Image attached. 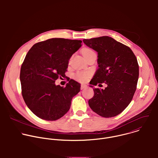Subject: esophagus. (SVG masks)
Wrapping results in <instances>:
<instances>
[{"mask_svg":"<svg viewBox=\"0 0 158 158\" xmlns=\"http://www.w3.org/2000/svg\"><path fill=\"white\" fill-rule=\"evenodd\" d=\"M87 87V85L86 84H82L81 86V89L83 90V89H85Z\"/></svg>","mask_w":158,"mask_h":158,"instance_id":"esophagus-1","label":"esophagus"}]
</instances>
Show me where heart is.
<instances>
[{"label":"heart","mask_w":158,"mask_h":158,"mask_svg":"<svg viewBox=\"0 0 158 158\" xmlns=\"http://www.w3.org/2000/svg\"><path fill=\"white\" fill-rule=\"evenodd\" d=\"M82 54H83L84 57H85V56H91L93 54H96V53L94 52V51H93L91 49L84 48L82 50ZM90 76H91V74H90V73H89V72H78L76 74L75 78L76 80H77L79 82H84L88 79V78Z\"/></svg>","instance_id":"b5f03b06"}]
</instances>
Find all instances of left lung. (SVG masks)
<instances>
[{
  "label": "left lung",
  "instance_id": "left-lung-1",
  "mask_svg": "<svg viewBox=\"0 0 158 158\" xmlns=\"http://www.w3.org/2000/svg\"><path fill=\"white\" fill-rule=\"evenodd\" d=\"M83 42L98 52V69L90 84H107L104 89H93L94 95L89 105L102 117H114L127 107L136 90L137 59L129 47L109 36L84 39Z\"/></svg>",
  "mask_w": 158,
  "mask_h": 158
}]
</instances>
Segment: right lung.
Here are the masks:
<instances>
[{
	"instance_id": "1",
	"label": "right lung",
	"mask_w": 158,
	"mask_h": 158,
	"mask_svg": "<svg viewBox=\"0 0 158 158\" xmlns=\"http://www.w3.org/2000/svg\"><path fill=\"white\" fill-rule=\"evenodd\" d=\"M78 40L52 38L35 44L20 69V81L24 100L33 113L46 121L62 118L70 109L81 84L71 79L63 87L55 81L63 76L69 61L82 46Z\"/></svg>"
}]
</instances>
